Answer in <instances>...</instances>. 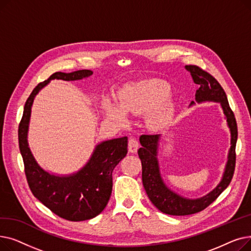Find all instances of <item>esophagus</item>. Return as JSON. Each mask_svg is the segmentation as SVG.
<instances>
[{"label": "esophagus", "mask_w": 251, "mask_h": 251, "mask_svg": "<svg viewBox=\"0 0 251 251\" xmlns=\"http://www.w3.org/2000/svg\"><path fill=\"white\" fill-rule=\"evenodd\" d=\"M138 150V141L135 138H130L128 141V151L132 153H135Z\"/></svg>", "instance_id": "1"}]
</instances>
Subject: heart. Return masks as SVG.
I'll list each match as a JSON object with an SVG mask.
<instances>
[{"mask_svg":"<svg viewBox=\"0 0 251 251\" xmlns=\"http://www.w3.org/2000/svg\"><path fill=\"white\" fill-rule=\"evenodd\" d=\"M172 86L162 79H146L126 84L118 91L114 100L105 97L101 100L103 115L117 123H125L128 115H147L151 128L166 125L172 115Z\"/></svg>","mask_w":251,"mask_h":251,"instance_id":"1","label":"heart"}]
</instances>
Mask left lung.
Instances as JSON below:
<instances>
[{"mask_svg":"<svg viewBox=\"0 0 251 251\" xmlns=\"http://www.w3.org/2000/svg\"><path fill=\"white\" fill-rule=\"evenodd\" d=\"M185 69L190 73L193 82L200 86L196 90L195 101L197 103L214 101L221 104L227 125L230 129L231 147L229 149L225 170L218 185L200 199H187L169 188L164 182L160 171L159 160H157L161 134L140 136L139 142L141 148L138 150V155L142 166L143 187L147 191L149 199L157 209L164 214L172 216H187L201 212L215 201L217 197L228 187L234 174L236 161L235 148L237 136H238L234 113L230 108L225 91L217 81V79L194 65H186ZM193 104H195V102L191 101L190 105Z\"/></svg>","mask_w":251,"mask_h":251,"instance_id":"obj_1","label":"left lung"}]
</instances>
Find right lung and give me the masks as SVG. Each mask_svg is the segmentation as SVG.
Listing matches in <instances>:
<instances>
[{
  "label": "right lung",
  "mask_w": 251,
  "mask_h": 251,
  "mask_svg": "<svg viewBox=\"0 0 251 251\" xmlns=\"http://www.w3.org/2000/svg\"><path fill=\"white\" fill-rule=\"evenodd\" d=\"M91 75L90 70L56 72L39 83L25 102L18 129L20 153L31 192L52 213L72 222L95 218L108 204L113 188V170L127 154V136L98 143L87 163L69 175L50 173L39 166L30 151L27 136L32 103L39 91L54 79L75 81Z\"/></svg>",
  "instance_id": "1"
}]
</instances>
